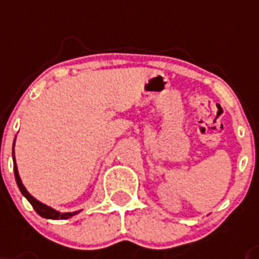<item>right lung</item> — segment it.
I'll use <instances>...</instances> for the list:
<instances>
[{
	"label": "right lung",
	"mask_w": 259,
	"mask_h": 259,
	"mask_svg": "<svg viewBox=\"0 0 259 259\" xmlns=\"http://www.w3.org/2000/svg\"><path fill=\"white\" fill-rule=\"evenodd\" d=\"M14 142H16V138H14ZM14 142H13L14 177H16V181H17L18 188H20V191H21L22 195H24V196L28 199V201H29L30 204H32V207L34 208V211H36V212H37L40 217L46 218V219H54V221H60V219H68V218H72L74 215H76V213L80 212L82 209H79V211H74V212H60V211H58V209L52 208V207H50V205L44 204V203H41L40 200H37L36 197L32 196V195H30L28 191H26V188L24 187V184H22L21 177H20V175H18L17 164H16V158H14Z\"/></svg>",
	"instance_id": "obj_1"
}]
</instances>
